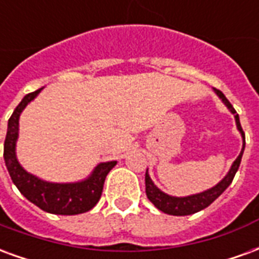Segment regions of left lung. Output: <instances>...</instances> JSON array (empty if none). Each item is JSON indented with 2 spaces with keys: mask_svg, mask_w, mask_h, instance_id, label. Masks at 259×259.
I'll use <instances>...</instances> for the list:
<instances>
[{
  "mask_svg": "<svg viewBox=\"0 0 259 259\" xmlns=\"http://www.w3.org/2000/svg\"><path fill=\"white\" fill-rule=\"evenodd\" d=\"M215 94H217L222 102L226 105L230 112L233 113L234 120H236V126H237V130L241 135V139H243V147H241V151H240L239 157L234 159V162L232 163V166L229 169V172L226 174V176L223 178L219 183L208 189V190L201 191V193H197V194L186 195V197H175V195H169L166 193H163L161 189H158L155 183L152 182V179L150 178V174H148V169L146 172V194L148 197V200L151 201L154 205L157 206L159 211L165 212L168 215H175V217H185V215H191V213H195V212L204 209L208 205H211L213 201L217 200L219 195L222 194L223 191L228 189L232 180H233L234 175L237 172V169L240 166V162H241V157H243V152H244L245 147V137L244 132L241 129V124H240V119L237 112L234 111L233 105L229 102V100L225 97L222 91L213 89Z\"/></svg>",
  "mask_w": 259,
  "mask_h": 259,
  "instance_id": "8db88e82",
  "label": "left lung"
}]
</instances>
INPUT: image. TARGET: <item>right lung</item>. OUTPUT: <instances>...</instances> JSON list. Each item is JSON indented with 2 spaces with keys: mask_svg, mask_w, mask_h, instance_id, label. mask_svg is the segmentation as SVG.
Instances as JSON below:
<instances>
[{
  "mask_svg": "<svg viewBox=\"0 0 259 259\" xmlns=\"http://www.w3.org/2000/svg\"><path fill=\"white\" fill-rule=\"evenodd\" d=\"M44 87L23 97L8 120V130L4 143V159L9 176L18 190L40 209L57 215H77L90 211L101 197L104 182L116 161L101 162L85 179L70 183L47 182L29 174L18 161L16 141L19 137L20 113L36 98Z\"/></svg>",
  "mask_w": 259,
  "mask_h": 259,
  "instance_id": "add662e5",
  "label": "right lung"
}]
</instances>
